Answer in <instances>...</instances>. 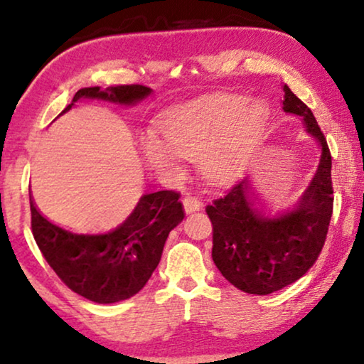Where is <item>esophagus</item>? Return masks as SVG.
I'll return each mask as SVG.
<instances>
[{
	"instance_id": "1",
	"label": "esophagus",
	"mask_w": 364,
	"mask_h": 364,
	"mask_svg": "<svg viewBox=\"0 0 364 364\" xmlns=\"http://www.w3.org/2000/svg\"><path fill=\"white\" fill-rule=\"evenodd\" d=\"M183 208H186L187 213L200 210V208H202L200 198L193 197V196H191V193H186V197H183Z\"/></svg>"
}]
</instances>
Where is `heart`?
I'll list each match as a JSON object with an SVG mask.
<instances>
[{"mask_svg": "<svg viewBox=\"0 0 364 364\" xmlns=\"http://www.w3.org/2000/svg\"><path fill=\"white\" fill-rule=\"evenodd\" d=\"M265 107L242 94L218 92L182 104L162 119L164 137L144 134V156L154 167L176 172L178 157L198 161L212 181L235 176L262 137Z\"/></svg>", "mask_w": 364, "mask_h": 364, "instance_id": "b5f03b06", "label": "heart"}]
</instances>
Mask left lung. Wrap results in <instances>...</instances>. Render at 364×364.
Masks as SVG:
<instances>
[{
    "instance_id": "1",
    "label": "left lung",
    "mask_w": 364,
    "mask_h": 364,
    "mask_svg": "<svg viewBox=\"0 0 364 364\" xmlns=\"http://www.w3.org/2000/svg\"><path fill=\"white\" fill-rule=\"evenodd\" d=\"M283 111L300 116L320 142L321 159L310 187L293 208L267 213L255 207L247 178H240L205 212L212 222V258L238 290L268 295L296 282L313 267L325 245L333 213L331 154L315 116L283 86Z\"/></svg>"
}]
</instances>
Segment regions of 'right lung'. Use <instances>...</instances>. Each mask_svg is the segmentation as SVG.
<instances>
[{"label":"right lung","instance_id":"obj_1","mask_svg":"<svg viewBox=\"0 0 364 364\" xmlns=\"http://www.w3.org/2000/svg\"><path fill=\"white\" fill-rule=\"evenodd\" d=\"M142 84H121L101 91L82 87L77 99H102L117 104H134L151 94ZM181 193L159 191L141 197L127 220L109 232L76 233L49 222L31 205V230L43 257L69 290L96 303H116L139 293L161 262L168 232L183 220Z\"/></svg>","mask_w":364,"mask_h":364}]
</instances>
